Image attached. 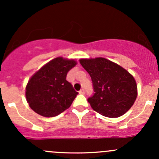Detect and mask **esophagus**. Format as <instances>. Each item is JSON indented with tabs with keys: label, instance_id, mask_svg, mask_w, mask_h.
<instances>
[{
	"label": "esophagus",
	"instance_id": "obj_1",
	"mask_svg": "<svg viewBox=\"0 0 159 159\" xmlns=\"http://www.w3.org/2000/svg\"><path fill=\"white\" fill-rule=\"evenodd\" d=\"M79 94H84V89L80 90V91H79Z\"/></svg>",
	"mask_w": 159,
	"mask_h": 159
}]
</instances>
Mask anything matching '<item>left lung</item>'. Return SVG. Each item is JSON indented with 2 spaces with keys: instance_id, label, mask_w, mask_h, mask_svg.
Listing matches in <instances>:
<instances>
[{
  "instance_id": "1",
  "label": "left lung",
  "mask_w": 159,
  "mask_h": 159,
  "mask_svg": "<svg viewBox=\"0 0 159 159\" xmlns=\"http://www.w3.org/2000/svg\"><path fill=\"white\" fill-rule=\"evenodd\" d=\"M91 76L93 95L88 98L93 110L108 118H118L129 111L137 98L134 77L120 65L96 57L80 59Z\"/></svg>"
}]
</instances>
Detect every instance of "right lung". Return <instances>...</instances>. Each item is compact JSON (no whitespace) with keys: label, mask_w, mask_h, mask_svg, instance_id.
<instances>
[{"label":"right lung","mask_w":159,"mask_h":159,"mask_svg":"<svg viewBox=\"0 0 159 159\" xmlns=\"http://www.w3.org/2000/svg\"><path fill=\"white\" fill-rule=\"evenodd\" d=\"M76 64L75 60L56 57L30 78L25 95L32 110L50 118L69 108L78 93L67 81L66 76Z\"/></svg>","instance_id":"obj_1"}]
</instances>
